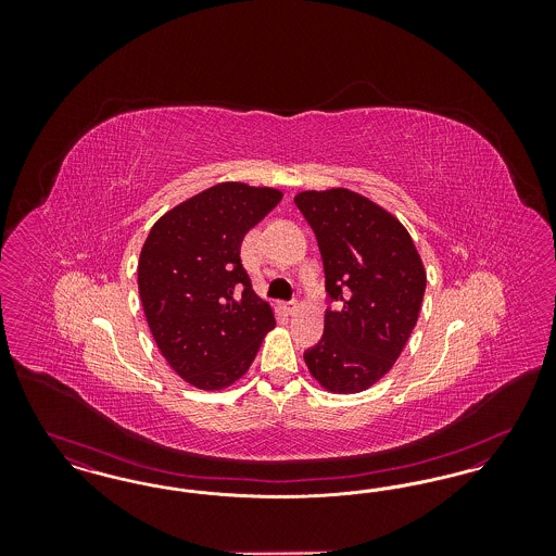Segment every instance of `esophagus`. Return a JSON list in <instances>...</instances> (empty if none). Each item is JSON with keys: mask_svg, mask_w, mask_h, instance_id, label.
Segmentation results:
<instances>
[{"mask_svg": "<svg viewBox=\"0 0 556 556\" xmlns=\"http://www.w3.org/2000/svg\"><path fill=\"white\" fill-rule=\"evenodd\" d=\"M281 308H283L288 315H291V313H295V311H298V302H295V300H288V302H283V304H281Z\"/></svg>", "mask_w": 556, "mask_h": 556, "instance_id": "obj_1", "label": "esophagus"}]
</instances>
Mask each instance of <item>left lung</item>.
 Instances as JSON below:
<instances>
[{"mask_svg": "<svg viewBox=\"0 0 556 556\" xmlns=\"http://www.w3.org/2000/svg\"><path fill=\"white\" fill-rule=\"evenodd\" d=\"M293 202L315 231L327 300L338 302L304 361L325 390L363 392L392 369L417 325L421 256L402 223L361 193L302 191Z\"/></svg>", "mask_w": 556, "mask_h": 556, "instance_id": "1", "label": "left lung"}]
</instances>
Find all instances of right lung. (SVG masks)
Masks as SVG:
<instances>
[{
    "label": "right lung",
    "mask_w": 556,
    "mask_h": 556,
    "mask_svg": "<svg viewBox=\"0 0 556 556\" xmlns=\"http://www.w3.org/2000/svg\"><path fill=\"white\" fill-rule=\"evenodd\" d=\"M281 198L270 187H208L166 212L141 248L137 283L150 331L166 363L200 390L238 381L275 327L239 250Z\"/></svg>",
    "instance_id": "right-lung-1"
}]
</instances>
